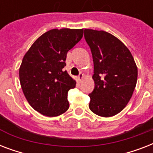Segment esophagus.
<instances>
[{
  "instance_id": "esophagus-1",
  "label": "esophagus",
  "mask_w": 153,
  "mask_h": 153,
  "mask_svg": "<svg viewBox=\"0 0 153 153\" xmlns=\"http://www.w3.org/2000/svg\"><path fill=\"white\" fill-rule=\"evenodd\" d=\"M83 78H84L83 74H82V73H80V74H79V76H78V81L80 82V81H81V80H82V79H83Z\"/></svg>"
}]
</instances>
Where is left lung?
<instances>
[{
    "label": "left lung",
    "instance_id": "left-lung-1",
    "mask_svg": "<svg viewBox=\"0 0 153 153\" xmlns=\"http://www.w3.org/2000/svg\"><path fill=\"white\" fill-rule=\"evenodd\" d=\"M94 61V89L89 107L98 116L116 115L128 104L137 80V67L125 44L109 32L84 30Z\"/></svg>",
    "mask_w": 153,
    "mask_h": 153
}]
</instances>
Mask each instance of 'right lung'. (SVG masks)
Segmentation results:
<instances>
[{"instance_id": "obj_1", "label": "right lung", "mask_w": 153, "mask_h": 153, "mask_svg": "<svg viewBox=\"0 0 153 153\" xmlns=\"http://www.w3.org/2000/svg\"><path fill=\"white\" fill-rule=\"evenodd\" d=\"M82 36L83 29H51L39 36L23 58L21 88L30 105L44 116H59L69 108L67 94L76 82L62 69L67 51Z\"/></svg>"}]
</instances>
